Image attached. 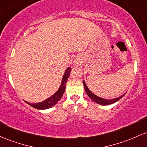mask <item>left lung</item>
<instances>
[{
    "mask_svg": "<svg viewBox=\"0 0 147 147\" xmlns=\"http://www.w3.org/2000/svg\"><path fill=\"white\" fill-rule=\"evenodd\" d=\"M83 84H84V86L85 91H86V94L88 95V97L91 98L92 100L94 101L95 102L98 103V104H100V105H111V104H112V103H114L115 102H117V101L119 100H120L121 98L124 96V95H125L124 94V95H123V96H120V97L114 98V99H111V100L104 99V98H100V97H98V96H96L95 94H93V93H92V92L90 91L89 89H88L84 81L83 82Z\"/></svg>",
    "mask_w": 147,
    "mask_h": 147,
    "instance_id": "8db88e82",
    "label": "left lung"
}]
</instances>
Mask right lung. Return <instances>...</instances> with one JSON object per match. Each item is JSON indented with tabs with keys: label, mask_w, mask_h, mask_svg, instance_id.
<instances>
[{
	"label": "right lung",
	"mask_w": 147,
	"mask_h": 147,
	"mask_svg": "<svg viewBox=\"0 0 147 147\" xmlns=\"http://www.w3.org/2000/svg\"><path fill=\"white\" fill-rule=\"evenodd\" d=\"M70 71H71L70 67H67V70H65V74H64L63 77L62 83H61L60 88H59V90H58V91H56L53 96H51V97L47 98V99L45 100L44 101H42V102L35 103V104H31V103H29L28 102H26H26L27 104H28L29 105L32 106L33 107H34L35 109H49V108L53 107L54 105H55L56 103L60 100L61 97H62L63 95L64 92H65L66 82H67V79H68L69 76H70Z\"/></svg>",
	"instance_id": "right-lung-1"
}]
</instances>
